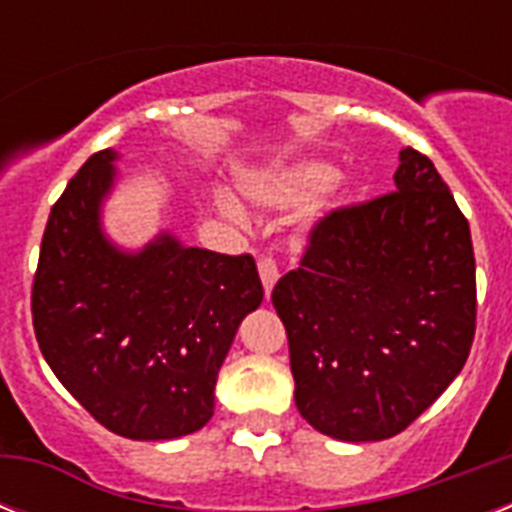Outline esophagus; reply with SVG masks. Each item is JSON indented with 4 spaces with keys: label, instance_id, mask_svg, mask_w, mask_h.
<instances>
[{
    "label": "esophagus",
    "instance_id": "esophagus-1",
    "mask_svg": "<svg viewBox=\"0 0 512 512\" xmlns=\"http://www.w3.org/2000/svg\"><path fill=\"white\" fill-rule=\"evenodd\" d=\"M257 271H260V281H263L265 295L271 297L273 284L279 281V265H276L273 255H260V260H257Z\"/></svg>",
    "mask_w": 512,
    "mask_h": 512
}]
</instances>
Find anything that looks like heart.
Returning <instances> with one entry per match:
<instances>
[{"label":"heart","instance_id":"heart-1","mask_svg":"<svg viewBox=\"0 0 512 512\" xmlns=\"http://www.w3.org/2000/svg\"><path fill=\"white\" fill-rule=\"evenodd\" d=\"M335 180V170L327 162H292L271 170L249 185V196L268 209H303L319 199Z\"/></svg>","mask_w":512,"mask_h":512}]
</instances>
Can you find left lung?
<instances>
[{"label":"left lung","instance_id":"left-lung-1","mask_svg":"<svg viewBox=\"0 0 512 512\" xmlns=\"http://www.w3.org/2000/svg\"><path fill=\"white\" fill-rule=\"evenodd\" d=\"M396 191L316 220L273 287L295 404L324 436L406 430L468 361L476 257L468 217L428 156L404 148Z\"/></svg>","mask_w":512,"mask_h":512}]
</instances>
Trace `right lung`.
Listing matches in <instances>:
<instances>
[{"label":"right lung","mask_w":512,"mask_h":512,"mask_svg":"<svg viewBox=\"0 0 512 512\" xmlns=\"http://www.w3.org/2000/svg\"><path fill=\"white\" fill-rule=\"evenodd\" d=\"M116 151L92 154L52 204L31 287L44 361L116 436L167 441L204 428L241 319L263 303L252 255L159 236L124 255L100 231Z\"/></svg>","instance_id":"1"}]
</instances>
